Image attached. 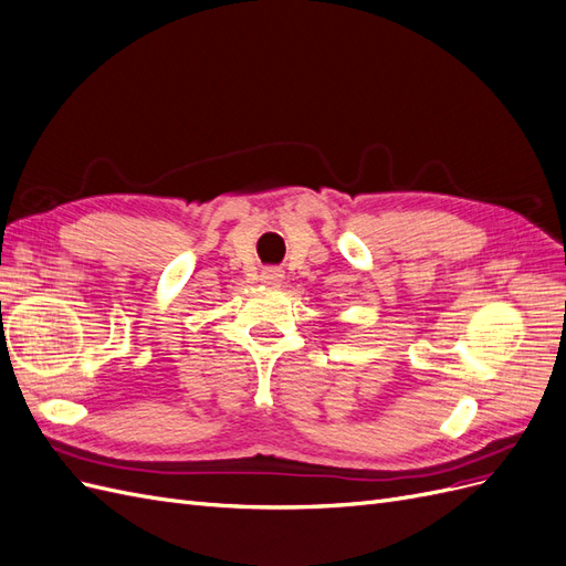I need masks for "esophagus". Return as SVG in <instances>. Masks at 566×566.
I'll return each instance as SVG.
<instances>
[{
	"mask_svg": "<svg viewBox=\"0 0 566 566\" xmlns=\"http://www.w3.org/2000/svg\"><path fill=\"white\" fill-rule=\"evenodd\" d=\"M281 279H283V271H281V269L269 266V269L262 271V281H264L266 285H276V283H281Z\"/></svg>",
	"mask_w": 566,
	"mask_h": 566,
	"instance_id": "34e87169",
	"label": "esophagus"
}]
</instances>
